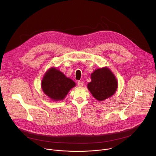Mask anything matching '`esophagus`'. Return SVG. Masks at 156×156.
<instances>
[{"instance_id": "1", "label": "esophagus", "mask_w": 156, "mask_h": 156, "mask_svg": "<svg viewBox=\"0 0 156 156\" xmlns=\"http://www.w3.org/2000/svg\"><path fill=\"white\" fill-rule=\"evenodd\" d=\"M83 84H84V82H83V81H79L78 82V85L79 86H83Z\"/></svg>"}]
</instances>
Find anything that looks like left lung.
<instances>
[{"mask_svg":"<svg viewBox=\"0 0 156 156\" xmlns=\"http://www.w3.org/2000/svg\"><path fill=\"white\" fill-rule=\"evenodd\" d=\"M117 81L108 68L99 69L91 74V81L87 88L97 100L101 101L114 94L117 89Z\"/></svg>","mask_w":156,"mask_h":156,"instance_id":"obj_1","label":"left lung"}]
</instances>
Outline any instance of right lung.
<instances>
[{"label": "right lung", "mask_w": 156, "mask_h": 156, "mask_svg": "<svg viewBox=\"0 0 156 156\" xmlns=\"http://www.w3.org/2000/svg\"><path fill=\"white\" fill-rule=\"evenodd\" d=\"M75 86L72 80L55 68H51L46 72L41 83L44 93L54 101L63 99Z\"/></svg>", "instance_id": "obj_1"}]
</instances>
